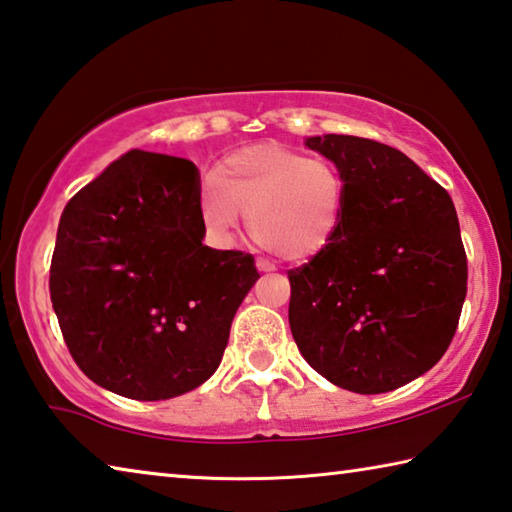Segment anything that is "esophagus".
Returning a JSON list of instances; mask_svg holds the SVG:
<instances>
[{"label":"esophagus","mask_w":512,"mask_h":512,"mask_svg":"<svg viewBox=\"0 0 512 512\" xmlns=\"http://www.w3.org/2000/svg\"><path fill=\"white\" fill-rule=\"evenodd\" d=\"M255 266H257L259 273H271V271H275V264H271V262H268V259H264V257H259L257 262H255Z\"/></svg>","instance_id":"obj_1"}]
</instances>
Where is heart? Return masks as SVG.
Masks as SVG:
<instances>
[{"mask_svg": "<svg viewBox=\"0 0 512 512\" xmlns=\"http://www.w3.org/2000/svg\"><path fill=\"white\" fill-rule=\"evenodd\" d=\"M345 198L348 180L334 160L307 158L280 144H255L214 164L198 207L216 237H232L241 216H248L259 246L302 262L332 244Z\"/></svg>", "mask_w": 512, "mask_h": 512, "instance_id": "heart-1", "label": "heart"}]
</instances>
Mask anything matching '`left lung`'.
I'll use <instances>...</instances> for the list:
<instances>
[{
    "label": "left lung",
    "mask_w": 512,
    "mask_h": 512,
    "mask_svg": "<svg viewBox=\"0 0 512 512\" xmlns=\"http://www.w3.org/2000/svg\"><path fill=\"white\" fill-rule=\"evenodd\" d=\"M348 180L332 244L289 271V325L302 357L345 391H395L452 343L467 255L449 196L402 151L366 137H309Z\"/></svg>",
    "instance_id": "left-lung-1"
}]
</instances>
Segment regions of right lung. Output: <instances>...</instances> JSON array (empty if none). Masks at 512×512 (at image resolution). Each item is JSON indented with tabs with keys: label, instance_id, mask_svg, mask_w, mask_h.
I'll list each match as a JSON object with an SVG mask.
<instances>
[{
	"label": "right lung",
	"instance_id": "obj_1",
	"mask_svg": "<svg viewBox=\"0 0 512 512\" xmlns=\"http://www.w3.org/2000/svg\"><path fill=\"white\" fill-rule=\"evenodd\" d=\"M194 162L133 149L72 196L49 293L85 375L131 400L194 391L219 368L253 255L203 246Z\"/></svg>",
	"mask_w": 512,
	"mask_h": 512
}]
</instances>
